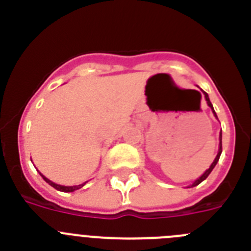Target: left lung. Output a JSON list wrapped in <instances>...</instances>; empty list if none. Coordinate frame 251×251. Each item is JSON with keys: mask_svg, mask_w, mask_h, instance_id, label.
I'll list each match as a JSON object with an SVG mask.
<instances>
[{"mask_svg": "<svg viewBox=\"0 0 251 251\" xmlns=\"http://www.w3.org/2000/svg\"><path fill=\"white\" fill-rule=\"evenodd\" d=\"M203 94H205V99H206V101H207V105L210 106V108H211L212 113H214V115H215V117H216V118H217L216 113H215V110H214V106H212L211 101H210V99H208V95H207V93H205V92H203ZM221 139H223V134H221V133H220V145H219V152H217V156L215 157L214 162H212V163H211V166H210V168H208V170H206V171H205V174H203L202 176L200 177V178H197L196 181H195V182L192 183V186H191V187H194V186H197V185H200V183L202 182L203 179H206V178H207V176H208V175L211 174V171L214 170V167H215V166H216V163H217V162H219V158H220V156H221V152H223V145H221Z\"/></svg>", "mask_w": 251, "mask_h": 251, "instance_id": "obj_1", "label": "left lung"}]
</instances>
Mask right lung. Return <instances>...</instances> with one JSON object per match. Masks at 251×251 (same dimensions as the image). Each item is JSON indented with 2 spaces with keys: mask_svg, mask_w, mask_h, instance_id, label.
Instances as JSON below:
<instances>
[{
  "mask_svg": "<svg viewBox=\"0 0 251 251\" xmlns=\"http://www.w3.org/2000/svg\"><path fill=\"white\" fill-rule=\"evenodd\" d=\"M40 175H41V177L45 179L49 185L52 186L54 188H56L57 191H61V192H73V191H75V190H79V188H81L86 183V182H84V183H81V185H77V186H61V185H57V183L52 182V181H50L49 178H46L43 174H40Z\"/></svg>",
  "mask_w": 251,
  "mask_h": 251,
  "instance_id": "right-lung-1",
  "label": "right lung"
}]
</instances>
